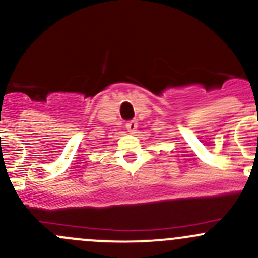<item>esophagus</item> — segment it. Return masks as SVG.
<instances>
[{"label": "esophagus", "mask_w": 258, "mask_h": 258, "mask_svg": "<svg viewBox=\"0 0 258 258\" xmlns=\"http://www.w3.org/2000/svg\"><path fill=\"white\" fill-rule=\"evenodd\" d=\"M137 126H139V124H137V121H130L128 123L126 124V127H127V130H128V132L130 134H136V131H137Z\"/></svg>", "instance_id": "34e87169"}]
</instances>
